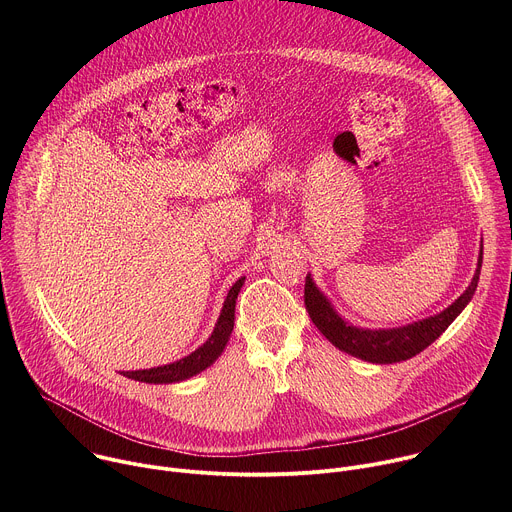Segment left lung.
<instances>
[{"label": "left lung", "mask_w": 512, "mask_h": 512, "mask_svg": "<svg viewBox=\"0 0 512 512\" xmlns=\"http://www.w3.org/2000/svg\"><path fill=\"white\" fill-rule=\"evenodd\" d=\"M480 267H482V253L478 259V269L474 273L472 283L464 294L442 314L419 320L415 324L403 326V328H391V330H364L346 324L330 306V302L320 294V289L314 285L310 275L306 277L304 287V302L306 310L316 324V328L340 350L369 360L377 364H391L407 360L421 350H425L435 338L458 318V314L466 308V304L472 300L478 279H480Z\"/></svg>", "instance_id": "8db88e82"}]
</instances>
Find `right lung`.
<instances>
[{
	"label": "right lung",
	"mask_w": 512,
	"mask_h": 512,
	"mask_svg": "<svg viewBox=\"0 0 512 512\" xmlns=\"http://www.w3.org/2000/svg\"><path fill=\"white\" fill-rule=\"evenodd\" d=\"M243 281L245 277L237 279L235 285L229 289V296L225 300V306H223V312H221V318H218L210 338L200 346L196 348L192 354L176 360V362H170V364H164V367H156V369H145V371H127L123 373L127 379H133V381H139V383H154V385H168V383H178V381H184V379H190L194 375H198L200 371L208 369L210 364L221 356L223 348L227 346L229 342V336L233 332V326H235V304H237V296L239 291L243 287Z\"/></svg>",
	"instance_id": "add662e5"
}]
</instances>
